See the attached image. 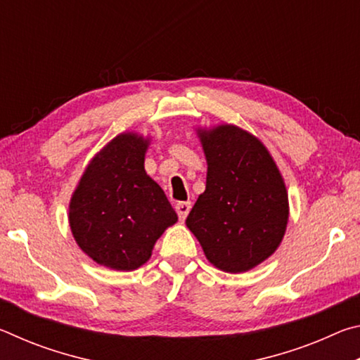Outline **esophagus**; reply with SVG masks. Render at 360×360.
<instances>
[{"label": "esophagus", "instance_id": "1", "mask_svg": "<svg viewBox=\"0 0 360 360\" xmlns=\"http://www.w3.org/2000/svg\"><path fill=\"white\" fill-rule=\"evenodd\" d=\"M174 208H176V212H178V217L181 219V221H184L188 214V211H191V208H192V203L191 202H178Z\"/></svg>", "mask_w": 360, "mask_h": 360}]
</instances>
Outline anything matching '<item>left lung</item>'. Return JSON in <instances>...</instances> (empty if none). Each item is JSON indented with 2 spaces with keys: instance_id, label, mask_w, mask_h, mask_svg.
<instances>
[{
  "instance_id": "1",
  "label": "left lung",
  "mask_w": 360,
  "mask_h": 360,
  "mask_svg": "<svg viewBox=\"0 0 360 360\" xmlns=\"http://www.w3.org/2000/svg\"><path fill=\"white\" fill-rule=\"evenodd\" d=\"M208 162L206 188L186 219L206 259L243 273L281 243L289 202L281 173L257 138L235 125L200 133Z\"/></svg>"
}]
</instances>
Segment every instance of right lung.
<instances>
[{
    "instance_id": "1",
    "label": "right lung",
    "mask_w": 360,
    "mask_h": 360,
    "mask_svg": "<svg viewBox=\"0 0 360 360\" xmlns=\"http://www.w3.org/2000/svg\"><path fill=\"white\" fill-rule=\"evenodd\" d=\"M148 144L135 133L115 136L90 162L70 203L79 248L112 270L146 264L155 241L178 221L167 195L144 172Z\"/></svg>"
}]
</instances>
